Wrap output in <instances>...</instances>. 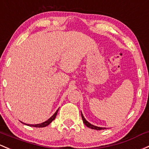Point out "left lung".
<instances>
[{
  "mask_svg": "<svg viewBox=\"0 0 149 149\" xmlns=\"http://www.w3.org/2000/svg\"><path fill=\"white\" fill-rule=\"evenodd\" d=\"M81 117H82V119L84 120V124L86 125V126H87V127L88 128H92V129H95V130H102V129H104L105 128H101V127H98V126H93V125L91 124L89 122H88L85 119V118L84 117V115L82 114V113H81Z\"/></svg>",
  "mask_w": 149,
  "mask_h": 149,
  "instance_id": "8db88e82",
  "label": "left lung"
}]
</instances>
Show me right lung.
I'll list each match as a JSON object with an SVG mask.
<instances>
[{
  "instance_id": "obj_1",
  "label": "right lung",
  "mask_w": 149,
  "mask_h": 149,
  "mask_svg": "<svg viewBox=\"0 0 149 149\" xmlns=\"http://www.w3.org/2000/svg\"><path fill=\"white\" fill-rule=\"evenodd\" d=\"M58 109L56 111V113H55L54 115H53L52 116H51V118H49V119H48L46 120V121L43 122V123H39V124H35V125H34V124H26V125H28V126H33V127H36V128L46 127V126H48V125H49L50 123H51V122H52L53 120H54L55 118H56V115H57V113H58ZM24 124H26V123H24Z\"/></svg>"
}]
</instances>
